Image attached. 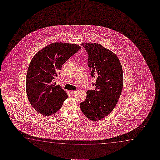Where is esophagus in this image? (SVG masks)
I'll return each mask as SVG.
<instances>
[{"label": "esophagus", "instance_id": "1", "mask_svg": "<svg viewBox=\"0 0 160 160\" xmlns=\"http://www.w3.org/2000/svg\"><path fill=\"white\" fill-rule=\"evenodd\" d=\"M76 93H77V91H71L70 94H71L72 96H74L75 94H76Z\"/></svg>", "mask_w": 160, "mask_h": 160}]
</instances>
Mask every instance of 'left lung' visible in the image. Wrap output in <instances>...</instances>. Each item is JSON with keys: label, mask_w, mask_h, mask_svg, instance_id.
I'll list each match as a JSON object with an SVG mask.
<instances>
[{"label": "left lung", "mask_w": 160, "mask_h": 160, "mask_svg": "<svg viewBox=\"0 0 160 160\" xmlns=\"http://www.w3.org/2000/svg\"><path fill=\"white\" fill-rule=\"evenodd\" d=\"M88 55V65L92 78L96 79L95 90H88L80 104L84 115L91 121L107 116L118 103L122 91V67L117 55L101 44L82 43Z\"/></svg>", "instance_id": "left-lung-1"}]
</instances>
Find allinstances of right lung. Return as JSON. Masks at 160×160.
<instances>
[{
    "label": "right lung",
    "mask_w": 160,
    "mask_h": 160,
    "mask_svg": "<svg viewBox=\"0 0 160 160\" xmlns=\"http://www.w3.org/2000/svg\"><path fill=\"white\" fill-rule=\"evenodd\" d=\"M81 48L78 44L53 42L38 51L31 60L27 72V95L32 107L40 114H55L68 98L54 80L62 65Z\"/></svg>",
    "instance_id": "add662e5"
}]
</instances>
